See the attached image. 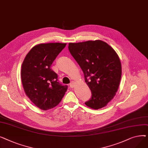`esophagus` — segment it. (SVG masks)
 <instances>
[{
    "instance_id": "obj_1",
    "label": "esophagus",
    "mask_w": 148,
    "mask_h": 148,
    "mask_svg": "<svg viewBox=\"0 0 148 148\" xmlns=\"http://www.w3.org/2000/svg\"><path fill=\"white\" fill-rule=\"evenodd\" d=\"M69 86H70V87H71V88H74V82H71V83H70V84H69Z\"/></svg>"
}]
</instances>
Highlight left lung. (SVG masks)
<instances>
[{"mask_svg": "<svg viewBox=\"0 0 148 148\" xmlns=\"http://www.w3.org/2000/svg\"><path fill=\"white\" fill-rule=\"evenodd\" d=\"M68 49L91 90L92 97L85 104L95 110L106 106L115 96L121 79V63L117 53L101 40L69 43Z\"/></svg>", "mask_w": 148, "mask_h": 148, "instance_id": "1", "label": "left lung"}]
</instances>
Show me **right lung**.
<instances>
[{
    "label": "right lung",
    "instance_id": "obj_1",
    "mask_svg": "<svg viewBox=\"0 0 148 148\" xmlns=\"http://www.w3.org/2000/svg\"><path fill=\"white\" fill-rule=\"evenodd\" d=\"M65 43L38 44L27 54L22 64L21 82L26 95L36 107L47 110L58 106L67 90L58 82L50 66Z\"/></svg>",
    "mask_w": 148,
    "mask_h": 148
}]
</instances>
